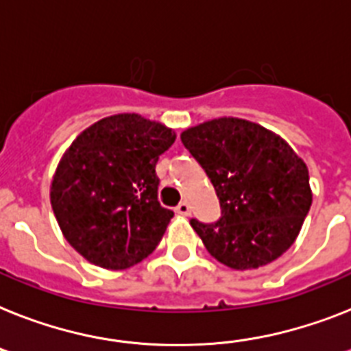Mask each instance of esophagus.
I'll list each match as a JSON object with an SVG mask.
<instances>
[{
    "instance_id": "obj_1",
    "label": "esophagus",
    "mask_w": 351,
    "mask_h": 351,
    "mask_svg": "<svg viewBox=\"0 0 351 351\" xmlns=\"http://www.w3.org/2000/svg\"><path fill=\"white\" fill-rule=\"evenodd\" d=\"M176 213H178V215H190V204H188L186 201H181L178 204V206H176Z\"/></svg>"
}]
</instances>
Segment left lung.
Masks as SVG:
<instances>
[{
	"mask_svg": "<svg viewBox=\"0 0 351 351\" xmlns=\"http://www.w3.org/2000/svg\"><path fill=\"white\" fill-rule=\"evenodd\" d=\"M181 141L221 202L217 222L190 221L208 253L237 271L258 269L282 256L312 204L308 169L291 145L240 118L190 127Z\"/></svg>",
	"mask_w": 351,
	"mask_h": 351,
	"instance_id": "1",
	"label": "left lung"
}]
</instances>
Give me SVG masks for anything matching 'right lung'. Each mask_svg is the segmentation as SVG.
I'll return each instance as SVG.
<instances>
[{"label": "right lung", "instance_id": "add662e5", "mask_svg": "<svg viewBox=\"0 0 351 351\" xmlns=\"http://www.w3.org/2000/svg\"><path fill=\"white\" fill-rule=\"evenodd\" d=\"M172 129L114 114L80 132L60 159L50 201L60 231L88 262L127 269L147 258L173 217L158 201L156 163Z\"/></svg>", "mask_w": 351, "mask_h": 351}]
</instances>
